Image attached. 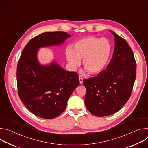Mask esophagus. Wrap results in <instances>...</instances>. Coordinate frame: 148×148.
Segmentation results:
<instances>
[{"instance_id": "esophagus-1", "label": "esophagus", "mask_w": 148, "mask_h": 148, "mask_svg": "<svg viewBox=\"0 0 148 148\" xmlns=\"http://www.w3.org/2000/svg\"><path fill=\"white\" fill-rule=\"evenodd\" d=\"M79 83L80 84H82V80H83V78H82V77L81 75H79Z\"/></svg>"}]
</instances>
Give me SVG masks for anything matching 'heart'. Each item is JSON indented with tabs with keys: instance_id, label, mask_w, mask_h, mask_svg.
<instances>
[{
	"instance_id": "b5f03b06",
	"label": "heart",
	"mask_w": 148,
	"mask_h": 148,
	"mask_svg": "<svg viewBox=\"0 0 148 148\" xmlns=\"http://www.w3.org/2000/svg\"><path fill=\"white\" fill-rule=\"evenodd\" d=\"M111 51V46L106 38L88 36L76 41L73 49L69 47L66 56L70 66L75 69L82 64L85 70L90 74L101 72L106 66Z\"/></svg>"
}]
</instances>
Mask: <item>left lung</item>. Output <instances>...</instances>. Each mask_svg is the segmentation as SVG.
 <instances>
[{
  "label": "left lung",
  "mask_w": 148,
  "mask_h": 148,
  "mask_svg": "<svg viewBox=\"0 0 148 148\" xmlns=\"http://www.w3.org/2000/svg\"><path fill=\"white\" fill-rule=\"evenodd\" d=\"M115 48L106 69L97 76L83 79L86 88L85 104L97 116H106L118 111L130 99L136 75L133 51L123 38L115 32Z\"/></svg>",
  "instance_id": "8db88e82"
}]
</instances>
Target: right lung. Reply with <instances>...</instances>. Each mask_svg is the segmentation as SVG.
<instances>
[{
  "instance_id": "right-lung-1",
  "label": "right lung",
  "mask_w": 148,
  "mask_h": 148,
  "mask_svg": "<svg viewBox=\"0 0 148 148\" xmlns=\"http://www.w3.org/2000/svg\"><path fill=\"white\" fill-rule=\"evenodd\" d=\"M70 35L65 32L41 33L32 38L23 49L17 66V84L20 100L34 115L45 119L59 116L79 85L78 75L53 63L41 66L37 60V49L57 45Z\"/></svg>"
}]
</instances>
